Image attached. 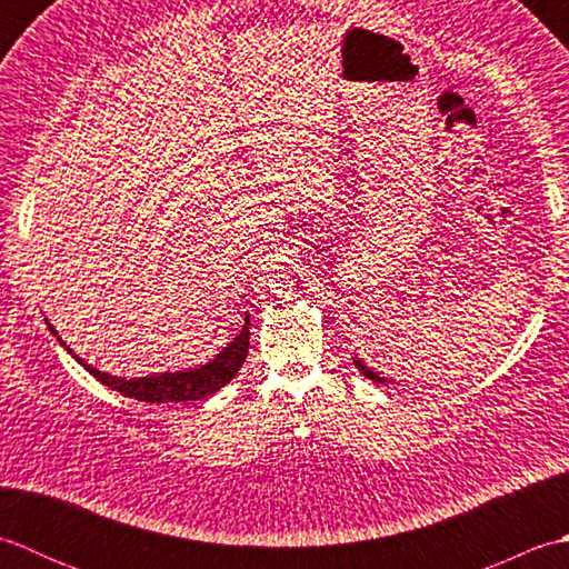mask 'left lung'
I'll use <instances>...</instances> for the list:
<instances>
[{
    "label": "left lung",
    "instance_id": "obj_1",
    "mask_svg": "<svg viewBox=\"0 0 569 569\" xmlns=\"http://www.w3.org/2000/svg\"><path fill=\"white\" fill-rule=\"evenodd\" d=\"M355 365H357V369H359L361 373H365V377H367V379H371V381H377V383H386V386H389V383H396L393 379H386V377H381V373H379V371H373V369H369V367L365 365V361H361L359 357H355Z\"/></svg>",
    "mask_w": 569,
    "mask_h": 569
}]
</instances>
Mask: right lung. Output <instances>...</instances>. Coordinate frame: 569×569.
<instances>
[{
	"instance_id": "obj_1",
	"label": "right lung",
	"mask_w": 569,
	"mask_h": 569,
	"mask_svg": "<svg viewBox=\"0 0 569 569\" xmlns=\"http://www.w3.org/2000/svg\"><path fill=\"white\" fill-rule=\"evenodd\" d=\"M48 330L56 337V340L68 349V355L78 361L80 367L88 369L94 379L100 383L110 386L112 391H119L127 398H137V401L147 403H186V401H200V398L220 391L224 383L232 381L234 373L241 369L249 352V312L244 316V325L241 330L232 337V342L222 347L220 355H214L210 361H204L200 367L183 369V371H163V373H149V377L139 379H122L112 377V373H104L98 367H92L78 357L72 349L63 342V337H58V330L46 318Z\"/></svg>"
}]
</instances>
